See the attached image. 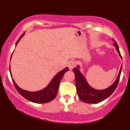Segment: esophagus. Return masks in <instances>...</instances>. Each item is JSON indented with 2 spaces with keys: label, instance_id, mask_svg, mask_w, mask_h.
Wrapping results in <instances>:
<instances>
[{
  "label": "esophagus",
  "instance_id": "34e87169",
  "mask_svg": "<svg viewBox=\"0 0 130 130\" xmlns=\"http://www.w3.org/2000/svg\"><path fill=\"white\" fill-rule=\"evenodd\" d=\"M76 65V62L75 61H70L69 62V63H68V67H69V69L70 70H72L73 68L75 67Z\"/></svg>",
  "mask_w": 130,
  "mask_h": 130
}]
</instances>
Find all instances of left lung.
Masks as SVG:
<instances>
[{
	"label": "left lung",
	"mask_w": 130,
	"mask_h": 130,
	"mask_svg": "<svg viewBox=\"0 0 130 130\" xmlns=\"http://www.w3.org/2000/svg\"><path fill=\"white\" fill-rule=\"evenodd\" d=\"M114 42H115L114 44L116 46V50L118 52L120 57L122 58L117 43L115 40H114ZM78 68L79 67L78 66L77 68H74L73 69V72H74L75 76V84L77 94H78V98L81 101L86 103H89V104H95V103H100L107 99L113 93L118 85L122 70L121 66L117 79L112 86L104 90H96L92 88L88 84L84 76L78 70Z\"/></svg>",
	"instance_id": "left-lung-1"
}]
</instances>
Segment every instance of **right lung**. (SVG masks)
<instances>
[{"label":"right lung","mask_w":130,"mask_h":130,"mask_svg":"<svg viewBox=\"0 0 130 130\" xmlns=\"http://www.w3.org/2000/svg\"><path fill=\"white\" fill-rule=\"evenodd\" d=\"M23 35H22L21 36H20L19 40L17 41L16 45L18 44L19 40H21V38L23 37ZM9 70H10V68H9ZM68 70H69V68L66 67L65 69H63V70L60 71V72L58 73L57 74L53 77V78L52 80V81H51L50 83L49 84V85H48L46 88H44V89L40 90V91H26V90H24L22 89L19 88V87L17 86V84L15 83V82H14L13 79L12 82L18 92H19L22 96H23L24 98H26V99H27V100L29 101L33 102V103H49V102L53 100V99L55 98V97L57 96L60 81H61V78H62L63 76L64 75L65 73L66 72H67Z\"/></svg>","instance_id":"obj_1"}]
</instances>
